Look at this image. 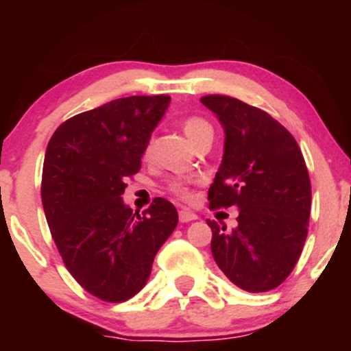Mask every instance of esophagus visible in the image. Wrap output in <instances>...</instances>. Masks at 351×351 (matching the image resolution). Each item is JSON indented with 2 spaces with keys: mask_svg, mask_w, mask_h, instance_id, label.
<instances>
[{
  "mask_svg": "<svg viewBox=\"0 0 351 351\" xmlns=\"http://www.w3.org/2000/svg\"><path fill=\"white\" fill-rule=\"evenodd\" d=\"M198 219V216L195 215V213L188 211V209H181L180 211V221L181 223H189V221H195Z\"/></svg>",
  "mask_w": 351,
  "mask_h": 351,
  "instance_id": "esophagus-1",
  "label": "esophagus"
}]
</instances>
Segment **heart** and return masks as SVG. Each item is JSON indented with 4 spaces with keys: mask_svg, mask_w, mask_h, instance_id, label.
Here are the masks:
<instances>
[{
    "mask_svg": "<svg viewBox=\"0 0 351 351\" xmlns=\"http://www.w3.org/2000/svg\"><path fill=\"white\" fill-rule=\"evenodd\" d=\"M183 132L184 135L191 140L193 143L199 138L201 135H204L206 132H213L211 125L206 120L201 119V117H189L183 122ZM168 191L173 193L175 196H178L181 199H191V189H189V181L186 180H171L168 183Z\"/></svg>",
    "mask_w": 351,
    "mask_h": 351,
    "instance_id": "obj_1",
    "label": "heart"
}]
</instances>
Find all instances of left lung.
<instances>
[{
  "mask_svg": "<svg viewBox=\"0 0 351 351\" xmlns=\"http://www.w3.org/2000/svg\"><path fill=\"white\" fill-rule=\"evenodd\" d=\"M201 102L226 132L223 163L208 191L209 209H239L229 232L206 221L213 257L243 291H272L293 271L307 239L312 186L304 155L267 112L228 95H204Z\"/></svg>",
  "mask_w": 351,
  "mask_h": 351,
  "instance_id": "left-lung-1",
  "label": "left lung"
}]
</instances>
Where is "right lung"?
Returning <instances> with one entry per match:
<instances>
[{"mask_svg": "<svg viewBox=\"0 0 351 351\" xmlns=\"http://www.w3.org/2000/svg\"><path fill=\"white\" fill-rule=\"evenodd\" d=\"M170 95L115 99L60 123L44 156L41 198L64 265L84 291L119 304L138 293L178 224L170 201L142 215L125 206V181L140 171Z\"/></svg>", "mask_w": 351, "mask_h": 351, "instance_id": "add662e5", "label": "right lung"}]
</instances>
